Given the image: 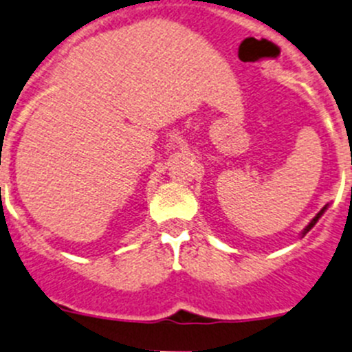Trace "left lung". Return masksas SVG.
<instances>
[{
	"mask_svg": "<svg viewBox=\"0 0 352 352\" xmlns=\"http://www.w3.org/2000/svg\"><path fill=\"white\" fill-rule=\"evenodd\" d=\"M327 210V206L325 208H322V210H320V213L318 214H316V217L315 218H313V220L311 221H309V223H308V227H306L305 228V230H302V235H306V234H308V232L309 230H311V228L313 227H315V225H316V221H318L320 220V217H322V214H323V211H325Z\"/></svg>",
	"mask_w": 352,
	"mask_h": 352,
	"instance_id": "obj_1",
	"label": "left lung"
}]
</instances>
